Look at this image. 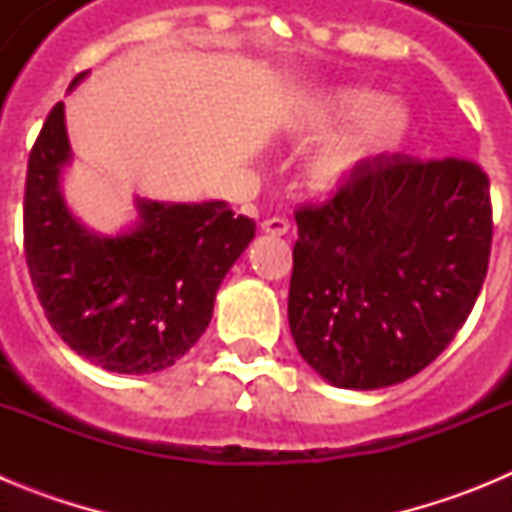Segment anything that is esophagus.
<instances>
[{"instance_id":"1","label":"esophagus","mask_w":512,"mask_h":512,"mask_svg":"<svg viewBox=\"0 0 512 512\" xmlns=\"http://www.w3.org/2000/svg\"><path fill=\"white\" fill-rule=\"evenodd\" d=\"M261 230L269 235H287L289 220H284V217H269V220H264V223H261Z\"/></svg>"}]
</instances>
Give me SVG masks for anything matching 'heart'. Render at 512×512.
I'll return each mask as SVG.
<instances>
[{
  "label": "heart",
  "mask_w": 512,
  "mask_h": 512,
  "mask_svg": "<svg viewBox=\"0 0 512 512\" xmlns=\"http://www.w3.org/2000/svg\"><path fill=\"white\" fill-rule=\"evenodd\" d=\"M341 125H354L320 148L307 164V179L312 187L336 189L351 182L361 171L377 164L405 146L413 133V112L405 102L384 99L372 89H341L323 99L312 110L307 130L323 133Z\"/></svg>",
  "instance_id": "1"
}]
</instances>
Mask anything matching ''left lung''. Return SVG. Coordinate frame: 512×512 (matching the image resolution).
I'll return each mask as SVG.
<instances>
[{
  "label": "left lung",
  "mask_w": 512,
  "mask_h": 512,
  "mask_svg": "<svg viewBox=\"0 0 512 512\" xmlns=\"http://www.w3.org/2000/svg\"><path fill=\"white\" fill-rule=\"evenodd\" d=\"M295 220L289 330L325 382H405L467 323L492 243L490 179L472 161L384 156Z\"/></svg>",
  "instance_id": "left-lung-1"
}]
</instances>
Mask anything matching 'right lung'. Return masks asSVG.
I'll use <instances>...</instances> for the list:
<instances>
[{"instance_id": "1", "label": "right lung", "mask_w": 512, "mask_h": 512, "mask_svg": "<svg viewBox=\"0 0 512 512\" xmlns=\"http://www.w3.org/2000/svg\"><path fill=\"white\" fill-rule=\"evenodd\" d=\"M69 164L58 102L30 151L22 217L27 269L45 318L76 354L107 372H161L200 341L220 282L253 241L256 223L223 200L138 197L128 230L99 235L63 200Z\"/></svg>"}]
</instances>
